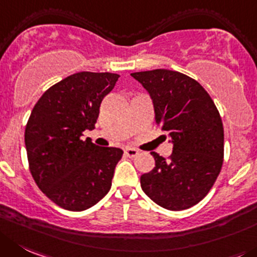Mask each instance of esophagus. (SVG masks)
Returning <instances> with one entry per match:
<instances>
[{
    "label": "esophagus",
    "mask_w": 257,
    "mask_h": 257,
    "mask_svg": "<svg viewBox=\"0 0 257 257\" xmlns=\"http://www.w3.org/2000/svg\"><path fill=\"white\" fill-rule=\"evenodd\" d=\"M124 153H125L128 157H136L138 153H140V151L136 150V148H132V147H126L125 150H124Z\"/></svg>",
    "instance_id": "obj_1"
}]
</instances>
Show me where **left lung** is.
<instances>
[{
    "instance_id": "left-lung-1",
    "label": "left lung",
    "mask_w": 257,
    "mask_h": 257,
    "mask_svg": "<svg viewBox=\"0 0 257 257\" xmlns=\"http://www.w3.org/2000/svg\"><path fill=\"white\" fill-rule=\"evenodd\" d=\"M131 76L151 96L156 124L174 146L169 160L151 152L156 165L141 176L142 190L165 209H188L209 193L222 169L219 112L203 86L186 74L153 69Z\"/></svg>"
}]
</instances>
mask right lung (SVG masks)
<instances>
[{
	"mask_svg": "<svg viewBox=\"0 0 257 257\" xmlns=\"http://www.w3.org/2000/svg\"><path fill=\"white\" fill-rule=\"evenodd\" d=\"M117 78L109 72L71 74L43 93L26 124L31 175L40 190L67 210L88 209L111 188L123 151L99 147L81 136L95 128L100 104Z\"/></svg>",
	"mask_w": 257,
	"mask_h": 257,
	"instance_id": "right-lung-1",
	"label": "right lung"
}]
</instances>
